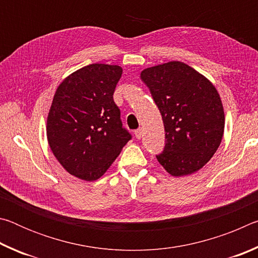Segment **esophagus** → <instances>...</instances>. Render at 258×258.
<instances>
[{"label": "esophagus", "mask_w": 258, "mask_h": 258, "mask_svg": "<svg viewBox=\"0 0 258 258\" xmlns=\"http://www.w3.org/2000/svg\"><path fill=\"white\" fill-rule=\"evenodd\" d=\"M134 135H135V138H137L138 140H140L142 138V130L141 128H139V130H137L134 132Z\"/></svg>", "instance_id": "1"}]
</instances>
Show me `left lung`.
I'll return each mask as SVG.
<instances>
[{"label":"left lung","mask_w":258,"mask_h":258,"mask_svg":"<svg viewBox=\"0 0 258 258\" xmlns=\"http://www.w3.org/2000/svg\"><path fill=\"white\" fill-rule=\"evenodd\" d=\"M141 80L164 121L166 145L157 160L174 177L198 172L211 160L224 134V109L216 87L181 61L146 68Z\"/></svg>","instance_id":"obj_1"}]
</instances>
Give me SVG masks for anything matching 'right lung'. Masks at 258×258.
<instances>
[{
    "label": "right lung",
    "instance_id": "add662e5",
    "mask_svg": "<svg viewBox=\"0 0 258 258\" xmlns=\"http://www.w3.org/2000/svg\"><path fill=\"white\" fill-rule=\"evenodd\" d=\"M121 74L117 64L92 63L72 73L55 90L47 142L60 165L81 180L101 177L131 140L112 98Z\"/></svg>",
    "mask_w": 258,
    "mask_h": 258
}]
</instances>
